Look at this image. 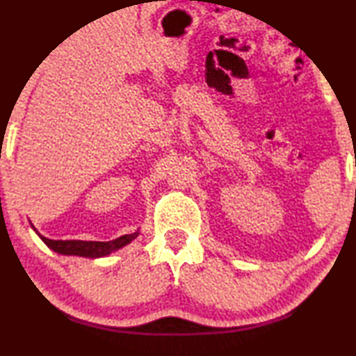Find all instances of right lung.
<instances>
[{"label":"right lung","instance_id":"1","mask_svg":"<svg viewBox=\"0 0 356 356\" xmlns=\"http://www.w3.org/2000/svg\"><path fill=\"white\" fill-rule=\"evenodd\" d=\"M42 238V241L53 250L58 254L65 256H81V257H104L108 256L111 252L121 250V248L129 245L136 236L139 235V232L131 233V235H123L116 240L111 241H82V240H50V238L42 236L40 233H37Z\"/></svg>","mask_w":356,"mask_h":356}]
</instances>
